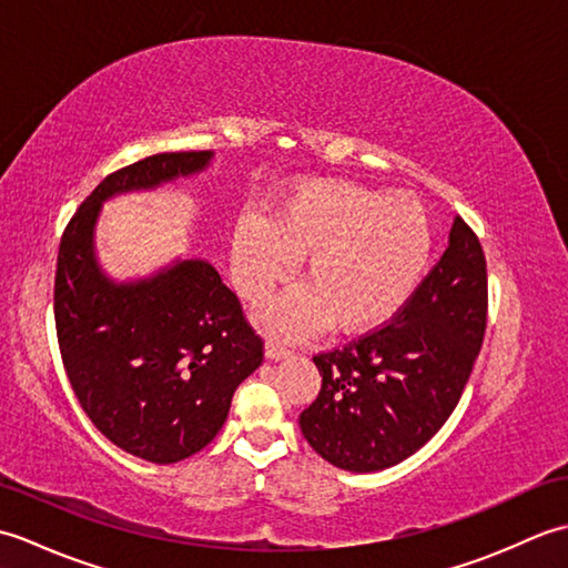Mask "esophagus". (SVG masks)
Masks as SVG:
<instances>
[{
  "label": "esophagus",
  "mask_w": 568,
  "mask_h": 568,
  "mask_svg": "<svg viewBox=\"0 0 568 568\" xmlns=\"http://www.w3.org/2000/svg\"><path fill=\"white\" fill-rule=\"evenodd\" d=\"M291 354H293L291 348H285L281 344H273V342L265 344V358H271V361H281V358H287Z\"/></svg>",
  "instance_id": "1"
}]
</instances>
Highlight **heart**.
<instances>
[{"instance_id": "1", "label": "heart", "mask_w": 568, "mask_h": 568, "mask_svg": "<svg viewBox=\"0 0 568 568\" xmlns=\"http://www.w3.org/2000/svg\"><path fill=\"white\" fill-rule=\"evenodd\" d=\"M429 251V216L415 197L315 180L273 204L263 222L236 224L232 275L248 303H261L303 261V291L265 310V327L283 339H303L324 322L334 334H364L409 303Z\"/></svg>"}]
</instances>
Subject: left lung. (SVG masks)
Listing matches in <instances>:
<instances>
[{
	"label": "left lung",
	"mask_w": 568,
	"mask_h": 568,
	"mask_svg": "<svg viewBox=\"0 0 568 568\" xmlns=\"http://www.w3.org/2000/svg\"><path fill=\"white\" fill-rule=\"evenodd\" d=\"M486 320L484 248L456 216L444 256L393 322L315 356L322 388L300 415L312 449L354 474L413 456L462 400Z\"/></svg>",
	"instance_id": "obj_1"
}]
</instances>
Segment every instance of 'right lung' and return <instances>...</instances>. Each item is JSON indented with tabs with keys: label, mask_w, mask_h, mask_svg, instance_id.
Wrapping results in <instances>:
<instances>
[{
	"label": "right lung",
	"mask_w": 568,
	"mask_h": 568,
	"mask_svg": "<svg viewBox=\"0 0 568 568\" xmlns=\"http://www.w3.org/2000/svg\"><path fill=\"white\" fill-rule=\"evenodd\" d=\"M212 155L159 153L106 175L58 248L53 312L68 381L92 425L151 464L183 462L216 437L239 383L261 366L263 339L207 261L114 283L94 256V226L110 197L195 175Z\"/></svg>",
	"instance_id": "obj_1"
}]
</instances>
